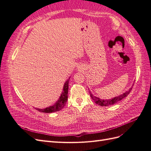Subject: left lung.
I'll list each match as a JSON object with an SVG mask.
<instances>
[{"mask_svg": "<svg viewBox=\"0 0 151 151\" xmlns=\"http://www.w3.org/2000/svg\"><path fill=\"white\" fill-rule=\"evenodd\" d=\"M132 89V88H130V89L129 91H127V92H125V93H123V94H122L120 96H117V97H115L113 99H106V100H102L101 99H99L97 97L94 96H93L92 94V93H91V91H89V94L91 96V98H92L93 101H94L95 103H96L97 104L99 105V106H110V105H113L114 104L118 103V101H121L122 99H123V98H125L127 96H128V94L130 93Z\"/></svg>", "mask_w": 151, "mask_h": 151, "instance_id": "8db88e82", "label": "left lung"}]
</instances>
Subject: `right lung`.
<instances>
[{
	"instance_id": "1",
	"label": "right lung",
	"mask_w": 151,
	"mask_h": 151,
	"mask_svg": "<svg viewBox=\"0 0 151 151\" xmlns=\"http://www.w3.org/2000/svg\"><path fill=\"white\" fill-rule=\"evenodd\" d=\"M69 79H70V77L65 82L64 86H63V91H62L60 97L55 104H54L53 106H51L48 107V108H45V109H38V108H36V109L40 112L47 113L56 112V111L61 110V109L65 106L66 102L67 101L68 81H69Z\"/></svg>"
}]
</instances>
